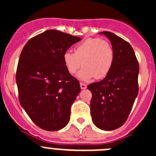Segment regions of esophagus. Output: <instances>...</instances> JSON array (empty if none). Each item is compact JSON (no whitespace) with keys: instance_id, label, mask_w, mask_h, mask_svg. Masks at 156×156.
<instances>
[{"instance_id":"esophagus-1","label":"esophagus","mask_w":156,"mask_h":156,"mask_svg":"<svg viewBox=\"0 0 156 156\" xmlns=\"http://www.w3.org/2000/svg\"><path fill=\"white\" fill-rule=\"evenodd\" d=\"M80 86H81V89H85V88L87 87V84H84V83H82V82L80 83Z\"/></svg>"}]
</instances>
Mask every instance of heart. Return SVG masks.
Wrapping results in <instances>:
<instances>
[{
	"mask_svg": "<svg viewBox=\"0 0 156 156\" xmlns=\"http://www.w3.org/2000/svg\"><path fill=\"white\" fill-rule=\"evenodd\" d=\"M63 62L67 71L72 75L76 73L82 65L84 67L78 73V78L81 80L87 81L94 77L101 79L109 73L112 67L114 50L108 41L90 37L77 45L74 53L66 52Z\"/></svg>",
	"mask_w": 156,
	"mask_h": 156,
	"instance_id": "b5f03b06",
	"label": "heart"
}]
</instances>
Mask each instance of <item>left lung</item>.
Masks as SVG:
<instances>
[{"label": "left lung", "instance_id": "8db88e82", "mask_svg": "<svg viewBox=\"0 0 156 156\" xmlns=\"http://www.w3.org/2000/svg\"><path fill=\"white\" fill-rule=\"evenodd\" d=\"M114 50V62L104 79L92 83L90 115L94 125L104 130L117 129L128 118L138 94L139 63L128 42L109 31H103Z\"/></svg>", "mask_w": 156, "mask_h": 156}]
</instances>
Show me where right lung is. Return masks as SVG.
I'll list each match as a JSON object with an SVG mask.
<instances>
[{"instance_id": "right-lung-1", "label": "right lung", "mask_w": 156, "mask_h": 156, "mask_svg": "<svg viewBox=\"0 0 156 156\" xmlns=\"http://www.w3.org/2000/svg\"><path fill=\"white\" fill-rule=\"evenodd\" d=\"M81 37L55 29L31 37L20 54L16 81L19 100L33 122L48 131L63 128L81 91L67 71L63 54Z\"/></svg>"}]
</instances>
